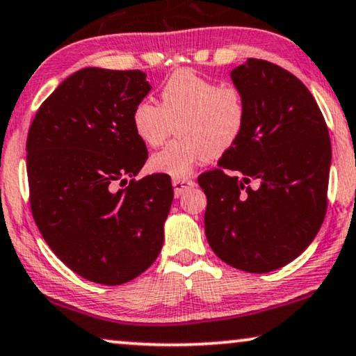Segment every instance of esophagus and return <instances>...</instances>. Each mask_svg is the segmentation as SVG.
Listing matches in <instances>:
<instances>
[{
	"mask_svg": "<svg viewBox=\"0 0 356 356\" xmlns=\"http://www.w3.org/2000/svg\"><path fill=\"white\" fill-rule=\"evenodd\" d=\"M195 185L193 180L190 179H174L172 180V187H174V193H176V197H180L184 192H187L188 188H192Z\"/></svg>",
	"mask_w": 356,
	"mask_h": 356,
	"instance_id": "1",
	"label": "esophagus"
}]
</instances>
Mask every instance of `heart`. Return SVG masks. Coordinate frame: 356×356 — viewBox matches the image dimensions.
Masks as SVG:
<instances>
[{"instance_id": "b5f03b06", "label": "heart", "mask_w": 356, "mask_h": 356, "mask_svg": "<svg viewBox=\"0 0 356 356\" xmlns=\"http://www.w3.org/2000/svg\"><path fill=\"white\" fill-rule=\"evenodd\" d=\"M247 106L242 92L192 69L174 72L161 87V104L143 99L134 109L135 134L148 147L179 137L149 158L153 171L182 179L198 163L227 153L242 137Z\"/></svg>"}]
</instances>
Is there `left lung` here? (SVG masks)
Here are the masks:
<instances>
[{
    "mask_svg": "<svg viewBox=\"0 0 356 356\" xmlns=\"http://www.w3.org/2000/svg\"><path fill=\"white\" fill-rule=\"evenodd\" d=\"M230 79L247 121L219 168L198 177L208 198L204 232L224 263L263 274L293 261L316 237L327 208L330 140L318 103L293 74L250 58Z\"/></svg>",
    "mask_w": 356,
    "mask_h": 356,
    "instance_id": "obj_1",
    "label": "left lung"
}]
</instances>
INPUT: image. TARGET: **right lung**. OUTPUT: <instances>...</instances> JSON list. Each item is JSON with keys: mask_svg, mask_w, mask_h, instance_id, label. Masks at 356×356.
<instances>
[{"mask_svg": "<svg viewBox=\"0 0 356 356\" xmlns=\"http://www.w3.org/2000/svg\"><path fill=\"white\" fill-rule=\"evenodd\" d=\"M149 90L142 71L80 69L44 99L29 130L35 224L54 254L92 282H129L163 248L171 177L123 187L148 158L132 114Z\"/></svg>", "mask_w": 356, "mask_h": 356, "instance_id": "obj_1", "label": "right lung"}]
</instances>
